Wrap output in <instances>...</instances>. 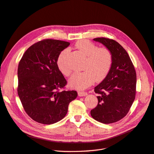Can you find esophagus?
<instances>
[{"instance_id": "esophagus-1", "label": "esophagus", "mask_w": 154, "mask_h": 154, "mask_svg": "<svg viewBox=\"0 0 154 154\" xmlns=\"http://www.w3.org/2000/svg\"><path fill=\"white\" fill-rule=\"evenodd\" d=\"M78 95L80 97H82V96H85L88 95V93L85 92H82V91H79L78 92Z\"/></svg>"}]
</instances>
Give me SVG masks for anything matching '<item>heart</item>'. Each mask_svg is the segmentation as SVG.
<instances>
[{
	"label": "heart",
	"mask_w": 154,
	"mask_h": 154,
	"mask_svg": "<svg viewBox=\"0 0 154 154\" xmlns=\"http://www.w3.org/2000/svg\"><path fill=\"white\" fill-rule=\"evenodd\" d=\"M77 48L86 57L82 72H76L69 80L72 88L83 90L91 86L94 81L101 82L108 75L112 65L111 51L106 48H98L88 40H80L75 44ZM69 49L62 51L58 56L57 65L59 70L65 76H69L71 69L66 62Z\"/></svg>",
	"instance_id": "1"
}]
</instances>
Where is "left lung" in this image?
Returning a JSON list of instances; mask_svg holds the SVG:
<instances>
[{
    "instance_id": "obj_1",
    "label": "left lung",
    "mask_w": 154,
    "mask_h": 154,
    "mask_svg": "<svg viewBox=\"0 0 154 154\" xmlns=\"http://www.w3.org/2000/svg\"><path fill=\"white\" fill-rule=\"evenodd\" d=\"M112 54L111 68L108 75L94 88L99 94L97 106L91 111V116L104 124L116 122L124 118L134 101L137 74L128 53L113 39L97 38Z\"/></svg>"
}]
</instances>
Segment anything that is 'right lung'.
Wrapping results in <instances>:
<instances>
[{
  "mask_svg": "<svg viewBox=\"0 0 154 154\" xmlns=\"http://www.w3.org/2000/svg\"><path fill=\"white\" fill-rule=\"evenodd\" d=\"M70 43L45 39L31 46L19 62L17 93L23 108L35 122L51 125L62 119L69 103L77 97L75 91H59L66 81L57 60Z\"/></svg>",
  "mask_w": 154,
  "mask_h": 154,
  "instance_id": "1",
  "label": "right lung"
}]
</instances>
